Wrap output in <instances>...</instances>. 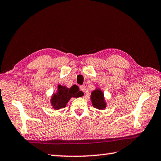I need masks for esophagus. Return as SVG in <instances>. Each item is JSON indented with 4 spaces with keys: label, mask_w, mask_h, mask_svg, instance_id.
Instances as JSON below:
<instances>
[{
    "label": "esophagus",
    "mask_w": 161,
    "mask_h": 161,
    "mask_svg": "<svg viewBox=\"0 0 161 161\" xmlns=\"http://www.w3.org/2000/svg\"><path fill=\"white\" fill-rule=\"evenodd\" d=\"M80 90H81V92H83L84 93V92H85V90H86V87H85V86H84V85L80 86Z\"/></svg>",
    "instance_id": "34e87169"
}]
</instances>
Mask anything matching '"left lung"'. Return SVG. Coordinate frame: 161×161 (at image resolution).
<instances>
[{
	"label": "left lung",
	"mask_w": 161,
	"mask_h": 161,
	"mask_svg": "<svg viewBox=\"0 0 161 161\" xmlns=\"http://www.w3.org/2000/svg\"><path fill=\"white\" fill-rule=\"evenodd\" d=\"M90 99L92 106L97 109L103 110L107 107V102L105 101L104 95L99 88H97L95 90L92 92Z\"/></svg>",
	"instance_id": "left-lung-1"
}]
</instances>
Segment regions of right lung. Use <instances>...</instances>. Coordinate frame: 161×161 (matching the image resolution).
<instances>
[{
    "mask_svg": "<svg viewBox=\"0 0 161 161\" xmlns=\"http://www.w3.org/2000/svg\"><path fill=\"white\" fill-rule=\"evenodd\" d=\"M82 93L77 85H73L70 88L66 86H62L59 84L58 90L53 94L50 99V103L53 108L54 110H59L66 107L67 103L72 97H82Z\"/></svg>",
    "mask_w": 161,
    "mask_h": 161,
    "instance_id": "1",
    "label": "right lung"
}]
</instances>
